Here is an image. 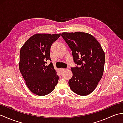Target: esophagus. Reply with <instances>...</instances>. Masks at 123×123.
Instances as JSON below:
<instances>
[{"instance_id": "obj_1", "label": "esophagus", "mask_w": 123, "mask_h": 123, "mask_svg": "<svg viewBox=\"0 0 123 123\" xmlns=\"http://www.w3.org/2000/svg\"><path fill=\"white\" fill-rule=\"evenodd\" d=\"M66 69H63V68H61L60 69V71L61 72H62V71H65V70H66Z\"/></svg>"}]
</instances>
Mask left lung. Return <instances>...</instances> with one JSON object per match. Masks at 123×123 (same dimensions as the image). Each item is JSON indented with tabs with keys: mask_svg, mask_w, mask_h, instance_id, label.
I'll return each mask as SVG.
<instances>
[{
	"mask_svg": "<svg viewBox=\"0 0 123 123\" xmlns=\"http://www.w3.org/2000/svg\"><path fill=\"white\" fill-rule=\"evenodd\" d=\"M62 37L72 51L76 67L71 68L70 89L80 96H87L95 89L103 76L105 53L98 41L84 32L62 33Z\"/></svg>",
	"mask_w": 123,
	"mask_h": 123,
	"instance_id": "8db88e82",
	"label": "left lung"
}]
</instances>
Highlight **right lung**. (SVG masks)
Here are the masks:
<instances>
[{
	"mask_svg": "<svg viewBox=\"0 0 123 123\" xmlns=\"http://www.w3.org/2000/svg\"><path fill=\"white\" fill-rule=\"evenodd\" d=\"M61 34H36L31 36L20 51L19 68L27 87L36 95L43 96L51 92L59 80V77L51 62L52 44Z\"/></svg>",
	"mask_w": 123,
	"mask_h": 123,
	"instance_id": "add662e5",
	"label": "right lung"
}]
</instances>
